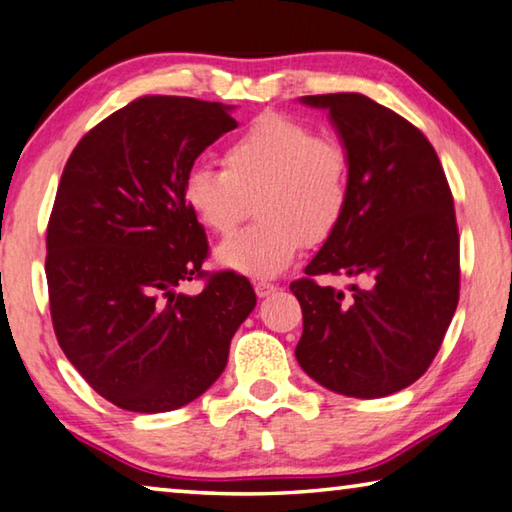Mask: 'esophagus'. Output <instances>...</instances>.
<instances>
[{"mask_svg":"<svg viewBox=\"0 0 512 512\" xmlns=\"http://www.w3.org/2000/svg\"><path fill=\"white\" fill-rule=\"evenodd\" d=\"M254 290H256V295L263 299V297H270V295H274V292L279 290V288H276L274 283H270V281H263V279H261V281H256V283H254Z\"/></svg>","mask_w":512,"mask_h":512,"instance_id":"34e87169","label":"esophagus"}]
</instances>
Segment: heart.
Listing matches in <instances>:
<instances>
[{"label":"heart","instance_id":"heart-1","mask_svg":"<svg viewBox=\"0 0 512 512\" xmlns=\"http://www.w3.org/2000/svg\"><path fill=\"white\" fill-rule=\"evenodd\" d=\"M222 165L192 167L183 197L199 224L217 236H229L254 201L261 220L215 249V263L226 270L279 274L304 240L320 245L347 213L345 147L292 117H258L226 145Z\"/></svg>","mask_w":512,"mask_h":512}]
</instances>
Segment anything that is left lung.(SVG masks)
<instances>
[{
    "label": "left lung",
    "instance_id": "1",
    "mask_svg": "<svg viewBox=\"0 0 512 512\" xmlns=\"http://www.w3.org/2000/svg\"><path fill=\"white\" fill-rule=\"evenodd\" d=\"M349 156V206L290 283L304 313L295 356L338 395L388 397L429 370L458 306V226L440 158L420 129L358 92L308 95ZM356 278L347 291L315 275Z\"/></svg>",
    "mask_w": 512,
    "mask_h": 512
}]
</instances>
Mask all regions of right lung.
Segmentation results:
<instances>
[{"mask_svg": "<svg viewBox=\"0 0 512 512\" xmlns=\"http://www.w3.org/2000/svg\"><path fill=\"white\" fill-rule=\"evenodd\" d=\"M233 106L140 97L90 129L67 158L47 226L49 308L70 363L90 388L133 413L190 404L220 379L251 283L213 274L183 183L197 156L236 129Z\"/></svg>", "mask_w": 512, "mask_h": 512, "instance_id": "1", "label": "right lung"}]
</instances>
